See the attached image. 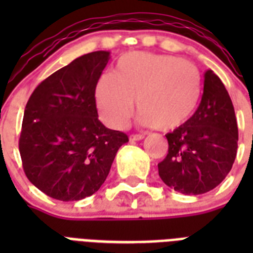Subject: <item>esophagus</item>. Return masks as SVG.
<instances>
[{"label":"esophagus","instance_id":"esophagus-1","mask_svg":"<svg viewBox=\"0 0 253 253\" xmlns=\"http://www.w3.org/2000/svg\"><path fill=\"white\" fill-rule=\"evenodd\" d=\"M142 139H144V135L142 134H135L130 136V140H132V142H138V140H142Z\"/></svg>","mask_w":253,"mask_h":253}]
</instances>
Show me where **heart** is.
Masks as SVG:
<instances>
[{
	"instance_id": "obj_1",
	"label": "heart",
	"mask_w": 253,
	"mask_h": 253,
	"mask_svg": "<svg viewBox=\"0 0 253 253\" xmlns=\"http://www.w3.org/2000/svg\"><path fill=\"white\" fill-rule=\"evenodd\" d=\"M202 77L189 61L170 55L130 52L95 85V103L107 126L123 128L134 110L143 126L173 130L184 125L200 102Z\"/></svg>"
}]
</instances>
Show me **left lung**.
<instances>
[{"mask_svg": "<svg viewBox=\"0 0 253 253\" xmlns=\"http://www.w3.org/2000/svg\"><path fill=\"white\" fill-rule=\"evenodd\" d=\"M168 154L159 176L176 192L198 196L226 178L238 151V123L232 101L220 79L208 69L200 106L190 118L166 135Z\"/></svg>", "mask_w": 253, "mask_h": 253, "instance_id": "obj_1", "label": "left lung"}]
</instances>
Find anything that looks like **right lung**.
Returning <instances> with one entry per match:
<instances>
[{"mask_svg":"<svg viewBox=\"0 0 253 253\" xmlns=\"http://www.w3.org/2000/svg\"><path fill=\"white\" fill-rule=\"evenodd\" d=\"M109 51L77 57L38 85L26 105L19 154L30 182L55 200L80 201L105 182L128 136L98 119L95 85Z\"/></svg>","mask_w":253,"mask_h":253,"instance_id":"right-lung-1","label":"right lung"}]
</instances>
